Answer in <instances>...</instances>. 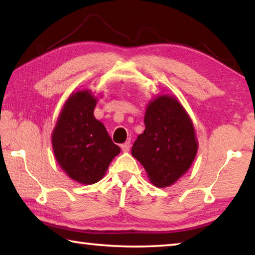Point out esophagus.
I'll return each instance as SVG.
<instances>
[{
  "label": "esophagus",
  "instance_id": "34e87169",
  "mask_svg": "<svg viewBox=\"0 0 255 255\" xmlns=\"http://www.w3.org/2000/svg\"><path fill=\"white\" fill-rule=\"evenodd\" d=\"M122 149L123 152H128L130 149V141H126V143L122 145Z\"/></svg>",
  "mask_w": 255,
  "mask_h": 255
}]
</instances>
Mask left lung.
I'll use <instances>...</instances> for the list:
<instances>
[{"label": "left lung", "instance_id": "left-lung-1", "mask_svg": "<svg viewBox=\"0 0 255 255\" xmlns=\"http://www.w3.org/2000/svg\"><path fill=\"white\" fill-rule=\"evenodd\" d=\"M145 129L131 147V155L155 187L174 184L191 167L198 152L195 126L173 94H158L146 106Z\"/></svg>", "mask_w": 255, "mask_h": 255}]
</instances>
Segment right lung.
<instances>
[{
	"label": "right lung",
	"instance_id": "1",
	"mask_svg": "<svg viewBox=\"0 0 255 255\" xmlns=\"http://www.w3.org/2000/svg\"><path fill=\"white\" fill-rule=\"evenodd\" d=\"M98 100L90 89L72 92L51 132V145L60 169L73 181L85 185L100 181L120 153L103 124L94 117Z\"/></svg>",
	"mask_w": 255,
	"mask_h": 255
}]
</instances>
